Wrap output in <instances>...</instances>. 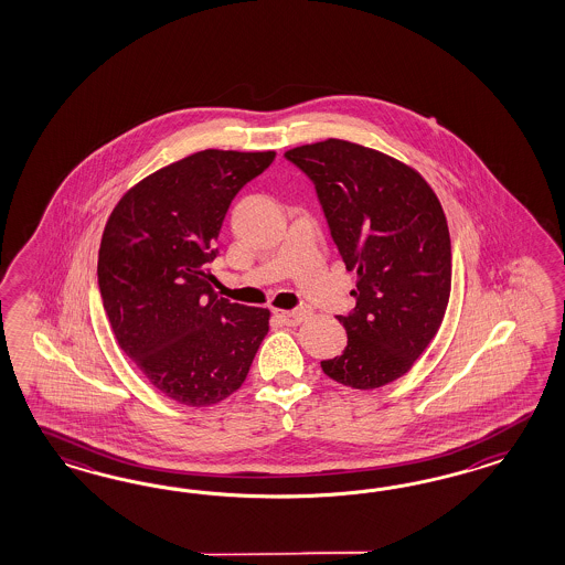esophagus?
<instances>
[{"mask_svg": "<svg viewBox=\"0 0 565 565\" xmlns=\"http://www.w3.org/2000/svg\"><path fill=\"white\" fill-rule=\"evenodd\" d=\"M286 326H300L307 319V310H277L275 312Z\"/></svg>", "mask_w": 565, "mask_h": 565, "instance_id": "1", "label": "esophagus"}]
</instances>
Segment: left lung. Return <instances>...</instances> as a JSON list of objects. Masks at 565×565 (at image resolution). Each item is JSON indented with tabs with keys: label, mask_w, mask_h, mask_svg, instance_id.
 <instances>
[{
	"label": "left lung",
	"mask_w": 565,
	"mask_h": 565,
	"mask_svg": "<svg viewBox=\"0 0 565 565\" xmlns=\"http://www.w3.org/2000/svg\"><path fill=\"white\" fill-rule=\"evenodd\" d=\"M286 159L315 184L331 238L356 269L348 345L323 360L333 381L375 390L406 375L439 331L451 291V239L425 178L390 154L329 138Z\"/></svg>",
	"instance_id": "obj_1"
}]
</instances>
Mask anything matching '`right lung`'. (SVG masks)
I'll use <instances>...</instances> for the list:
<instances>
[{"mask_svg":"<svg viewBox=\"0 0 565 565\" xmlns=\"http://www.w3.org/2000/svg\"><path fill=\"white\" fill-rule=\"evenodd\" d=\"M274 151L206 149L128 190L103 230L97 277L121 352L161 394L203 408L234 394L269 331L267 308L220 298L215 239L239 189Z\"/></svg>","mask_w":565,"mask_h":565,"instance_id":"1","label":"right lung"}]
</instances>
